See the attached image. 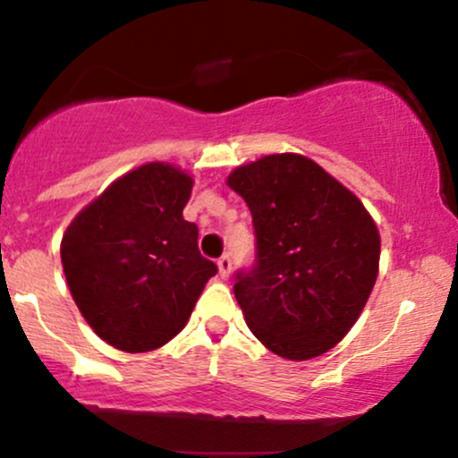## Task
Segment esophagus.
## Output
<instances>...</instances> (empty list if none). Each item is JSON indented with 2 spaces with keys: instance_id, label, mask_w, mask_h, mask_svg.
<instances>
[{
  "instance_id": "obj_1",
  "label": "esophagus",
  "mask_w": 458,
  "mask_h": 458,
  "mask_svg": "<svg viewBox=\"0 0 458 458\" xmlns=\"http://www.w3.org/2000/svg\"><path fill=\"white\" fill-rule=\"evenodd\" d=\"M217 267H219V276H222V280H228L230 273H233V260H230V256L224 254L222 259L217 260Z\"/></svg>"
}]
</instances>
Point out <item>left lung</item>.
<instances>
[{"label":"left lung","mask_w":458,"mask_h":458,"mask_svg":"<svg viewBox=\"0 0 458 458\" xmlns=\"http://www.w3.org/2000/svg\"><path fill=\"white\" fill-rule=\"evenodd\" d=\"M256 230V265L236 273L247 327L293 361L327 353L360 318L379 273L381 236L361 199L297 152L230 172Z\"/></svg>","instance_id":"obj_1"}]
</instances>
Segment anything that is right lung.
I'll use <instances>...</instances> for the list:
<instances>
[{"label": "right lung", "mask_w": 458, "mask_h": 458, "mask_svg": "<svg viewBox=\"0 0 458 458\" xmlns=\"http://www.w3.org/2000/svg\"><path fill=\"white\" fill-rule=\"evenodd\" d=\"M193 178L152 161L115 178L81 208L60 256L79 312L98 338L127 353L170 343L217 273L182 217Z\"/></svg>", "instance_id": "right-lung-1"}]
</instances>
